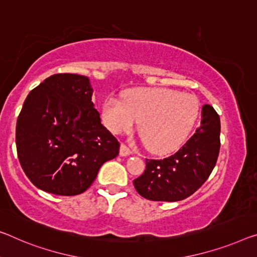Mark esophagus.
<instances>
[{"mask_svg": "<svg viewBox=\"0 0 257 257\" xmlns=\"http://www.w3.org/2000/svg\"><path fill=\"white\" fill-rule=\"evenodd\" d=\"M131 154H132V151L127 147V146H126L125 144L120 145V149H119L120 156H128V155H131Z\"/></svg>", "mask_w": 257, "mask_h": 257, "instance_id": "1", "label": "esophagus"}]
</instances>
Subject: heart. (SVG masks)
<instances>
[{
    "mask_svg": "<svg viewBox=\"0 0 257 257\" xmlns=\"http://www.w3.org/2000/svg\"><path fill=\"white\" fill-rule=\"evenodd\" d=\"M200 103L191 94L169 88H138L126 92L123 101L106 98L103 121L110 131L130 132L139 121L146 148L155 154L176 151L199 117Z\"/></svg>",
    "mask_w": 257,
    "mask_h": 257,
    "instance_id": "1",
    "label": "heart"
}]
</instances>
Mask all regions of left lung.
Here are the masks:
<instances>
[{
  "mask_svg": "<svg viewBox=\"0 0 257 257\" xmlns=\"http://www.w3.org/2000/svg\"><path fill=\"white\" fill-rule=\"evenodd\" d=\"M220 121L211 105L202 106V119L195 133L173 155L146 159V170L133 180L137 192L152 201L176 202L186 199L206 183L220 148Z\"/></svg>",
  "mask_w": 257,
  "mask_h": 257,
  "instance_id": "1",
  "label": "left lung"
}]
</instances>
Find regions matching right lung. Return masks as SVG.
I'll return each mask as SVG.
<instances>
[{
    "mask_svg": "<svg viewBox=\"0 0 257 257\" xmlns=\"http://www.w3.org/2000/svg\"><path fill=\"white\" fill-rule=\"evenodd\" d=\"M87 77L57 73L27 95L16 125L19 163L32 184L55 195L84 193L119 142L101 124Z\"/></svg>",
    "mask_w": 257,
    "mask_h": 257,
    "instance_id": "1",
    "label": "right lung"
}]
</instances>
